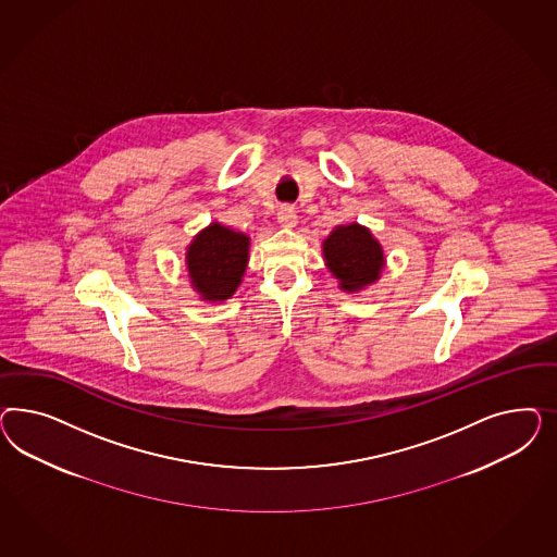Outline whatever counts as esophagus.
Masks as SVG:
<instances>
[{"label":"esophagus","instance_id":"obj_1","mask_svg":"<svg viewBox=\"0 0 557 557\" xmlns=\"http://www.w3.org/2000/svg\"><path fill=\"white\" fill-rule=\"evenodd\" d=\"M277 222H280L284 228H294L296 222H298L296 210H294L292 206H282V208L277 210Z\"/></svg>","mask_w":557,"mask_h":557}]
</instances>
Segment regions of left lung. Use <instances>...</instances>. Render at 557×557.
Returning a JSON list of instances; mask_svg holds the SVG:
<instances>
[{"instance_id": "left-lung-1", "label": "left lung", "mask_w": 557, "mask_h": 557, "mask_svg": "<svg viewBox=\"0 0 557 557\" xmlns=\"http://www.w3.org/2000/svg\"><path fill=\"white\" fill-rule=\"evenodd\" d=\"M326 268L345 292H359L380 280L384 270V249L373 238L370 228L361 224L337 226L322 243Z\"/></svg>"}]
</instances>
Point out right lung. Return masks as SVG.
Listing matches in <instances>:
<instances>
[{"label": "right lung", "instance_id": "add662e5", "mask_svg": "<svg viewBox=\"0 0 557 557\" xmlns=\"http://www.w3.org/2000/svg\"><path fill=\"white\" fill-rule=\"evenodd\" d=\"M251 238L212 222L189 243L186 253L191 286L206 302H224L240 286Z\"/></svg>", "mask_w": 557, "mask_h": 557}]
</instances>
